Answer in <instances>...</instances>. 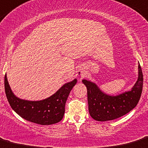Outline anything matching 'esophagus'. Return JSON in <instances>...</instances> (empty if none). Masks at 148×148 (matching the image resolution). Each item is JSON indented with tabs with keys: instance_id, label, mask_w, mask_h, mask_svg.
Wrapping results in <instances>:
<instances>
[{
	"instance_id": "obj_1",
	"label": "esophagus",
	"mask_w": 148,
	"mask_h": 148,
	"mask_svg": "<svg viewBox=\"0 0 148 148\" xmlns=\"http://www.w3.org/2000/svg\"><path fill=\"white\" fill-rule=\"evenodd\" d=\"M78 74H79V76H82V75H83V71H79Z\"/></svg>"
}]
</instances>
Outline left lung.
Here are the masks:
<instances>
[{
    "mask_svg": "<svg viewBox=\"0 0 148 148\" xmlns=\"http://www.w3.org/2000/svg\"><path fill=\"white\" fill-rule=\"evenodd\" d=\"M87 88L88 111L90 116L98 121H107L118 119L129 113L136 106L140 99L143 85V75L138 65V79L130 91L118 96L104 94L96 84L83 79Z\"/></svg>",
    "mask_w": 148,
    "mask_h": 148,
    "instance_id": "obj_1",
    "label": "left lung"
}]
</instances>
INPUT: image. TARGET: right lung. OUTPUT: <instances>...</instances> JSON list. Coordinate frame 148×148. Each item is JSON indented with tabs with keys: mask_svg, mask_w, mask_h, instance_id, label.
<instances>
[{
	"mask_svg": "<svg viewBox=\"0 0 148 148\" xmlns=\"http://www.w3.org/2000/svg\"><path fill=\"white\" fill-rule=\"evenodd\" d=\"M77 79L64 84L55 94L47 99L37 101L23 100L15 96L5 75V91L10 106L20 116L26 121L40 124L52 125L63 119L69 94L77 84Z\"/></svg>",
	"mask_w": 148,
	"mask_h": 148,
	"instance_id": "add662e5",
	"label": "right lung"
}]
</instances>
